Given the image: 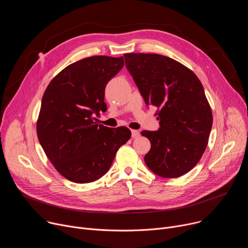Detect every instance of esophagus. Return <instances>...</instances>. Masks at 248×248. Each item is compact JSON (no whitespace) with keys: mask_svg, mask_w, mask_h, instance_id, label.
I'll use <instances>...</instances> for the list:
<instances>
[{"mask_svg":"<svg viewBox=\"0 0 248 248\" xmlns=\"http://www.w3.org/2000/svg\"><path fill=\"white\" fill-rule=\"evenodd\" d=\"M139 135H140V133H139L138 130H135V129H132V130H131V136H132V138H137V137H139Z\"/></svg>","mask_w":248,"mask_h":248,"instance_id":"1","label":"esophagus"}]
</instances>
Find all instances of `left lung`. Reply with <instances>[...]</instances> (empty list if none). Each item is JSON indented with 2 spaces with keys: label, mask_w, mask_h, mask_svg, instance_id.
<instances>
[{
  "label": "left lung",
  "mask_w": 248,
  "mask_h": 248,
  "mask_svg": "<svg viewBox=\"0 0 248 248\" xmlns=\"http://www.w3.org/2000/svg\"><path fill=\"white\" fill-rule=\"evenodd\" d=\"M124 57L145 104L159 109V129L141 131L151 142L145 164L162 178H179L199 162L208 144L213 116L204 88L192 70L169 57Z\"/></svg>",
  "instance_id": "1"
}]
</instances>
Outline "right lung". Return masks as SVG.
Instances as JSON below:
<instances>
[{"instance_id": "1", "label": "right lung", "mask_w": 248, "mask_h": 248, "mask_svg": "<svg viewBox=\"0 0 248 248\" xmlns=\"http://www.w3.org/2000/svg\"><path fill=\"white\" fill-rule=\"evenodd\" d=\"M124 58L93 56L63 68L46 88L37 121L39 142L55 169L77 184L99 180L119 148L131 136L125 126L97 124L107 83L124 66Z\"/></svg>"}]
</instances>
